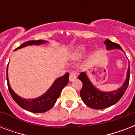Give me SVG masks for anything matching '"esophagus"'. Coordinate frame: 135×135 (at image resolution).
I'll return each mask as SVG.
<instances>
[{"mask_svg": "<svg viewBox=\"0 0 135 135\" xmlns=\"http://www.w3.org/2000/svg\"><path fill=\"white\" fill-rule=\"evenodd\" d=\"M76 78V71H71L69 75V80L72 81Z\"/></svg>", "mask_w": 135, "mask_h": 135, "instance_id": "obj_1", "label": "esophagus"}]
</instances>
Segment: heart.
<instances>
[{"label":"heart","mask_w":135,"mask_h":135,"mask_svg":"<svg viewBox=\"0 0 135 135\" xmlns=\"http://www.w3.org/2000/svg\"><path fill=\"white\" fill-rule=\"evenodd\" d=\"M85 50V45H79V46L76 47V50L74 52V56L76 57H80L83 55V53L84 52Z\"/></svg>","instance_id":"b5f03b06"}]
</instances>
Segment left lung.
Here are the masks:
<instances>
[{"instance_id":"8db88e82","label":"left lung","mask_w":135,"mask_h":135,"mask_svg":"<svg viewBox=\"0 0 135 135\" xmlns=\"http://www.w3.org/2000/svg\"><path fill=\"white\" fill-rule=\"evenodd\" d=\"M107 46L108 50L113 49H120L122 51L123 49L118 44L113 43L109 39H107L104 42ZM130 64V63H129ZM130 66L128 67L127 72V77L126 81L124 82L120 88L112 92H102L92 84L89 80L85 72L80 73V76H78V79L81 80L83 83V87L80 92V96L82 99L83 102L88 107L94 109H102L107 108L115 104L121 99L125 92L128 88L129 80H130Z\"/></svg>"}]
</instances>
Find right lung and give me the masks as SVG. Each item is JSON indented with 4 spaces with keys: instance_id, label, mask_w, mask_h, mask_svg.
I'll use <instances>...</instances> for the list:
<instances>
[{
    "instance_id": "1",
    "label": "right lung",
    "mask_w": 135,
    "mask_h": 135,
    "mask_svg": "<svg viewBox=\"0 0 135 135\" xmlns=\"http://www.w3.org/2000/svg\"><path fill=\"white\" fill-rule=\"evenodd\" d=\"M45 43H47V41H42V40L27 41V42L22 43L20 47H18L17 48L15 49V50L24 47L28 46V45H41V44ZM7 67H8V65L7 66L6 76H7V87H8V90L10 93V95L15 100V102L20 107H22V109H25L26 111L33 112V113H44V112H46L50 110L56 103L57 99L61 94L62 89L69 83V74L66 73L63 76L56 79L55 82L53 83V84L52 85V86L50 88V89L42 96L39 97L38 98L33 99H23L20 97V96H18L17 94H15L13 90H12L11 87L9 85V80H8Z\"/></svg>"
}]
</instances>
